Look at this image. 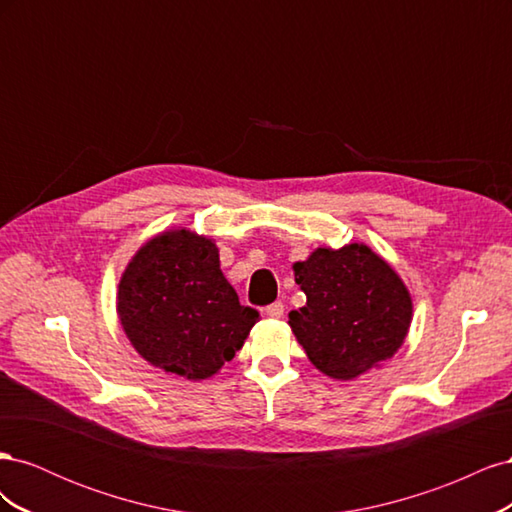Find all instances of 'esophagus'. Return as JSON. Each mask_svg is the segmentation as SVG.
I'll list each match as a JSON object with an SVG mask.
<instances>
[{
	"mask_svg": "<svg viewBox=\"0 0 512 512\" xmlns=\"http://www.w3.org/2000/svg\"><path fill=\"white\" fill-rule=\"evenodd\" d=\"M265 314H267L269 318H282V316H284V303H282V301H275V303L267 305Z\"/></svg>",
	"mask_w": 512,
	"mask_h": 512,
	"instance_id": "esophagus-1",
	"label": "esophagus"
}]
</instances>
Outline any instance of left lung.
Listing matches in <instances>:
<instances>
[{"mask_svg":"<svg viewBox=\"0 0 512 512\" xmlns=\"http://www.w3.org/2000/svg\"><path fill=\"white\" fill-rule=\"evenodd\" d=\"M307 303L288 324L322 374L352 380L404 344L412 301L408 288L367 245L320 247L294 265Z\"/></svg>","mask_w":512,"mask_h":512,"instance_id":"obj_1","label":"left lung"}]
</instances>
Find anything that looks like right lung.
Here are the masks:
<instances>
[{
    "label": "right lung",
    "instance_id": "1",
    "mask_svg": "<svg viewBox=\"0 0 512 512\" xmlns=\"http://www.w3.org/2000/svg\"><path fill=\"white\" fill-rule=\"evenodd\" d=\"M117 312L143 359L188 380L213 376L260 318L226 282L215 243L188 230L162 232L138 250Z\"/></svg>",
    "mask_w": 512,
    "mask_h": 512
}]
</instances>
